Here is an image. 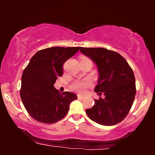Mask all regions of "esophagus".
<instances>
[{
    "label": "esophagus",
    "instance_id": "34e87169",
    "mask_svg": "<svg viewBox=\"0 0 155 155\" xmlns=\"http://www.w3.org/2000/svg\"><path fill=\"white\" fill-rule=\"evenodd\" d=\"M78 99H82L84 98V96H83V95L78 94Z\"/></svg>",
    "mask_w": 155,
    "mask_h": 155
}]
</instances>
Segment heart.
Listing matches in <instances>:
<instances>
[{
    "label": "heart",
    "mask_w": 155,
    "mask_h": 155,
    "mask_svg": "<svg viewBox=\"0 0 155 155\" xmlns=\"http://www.w3.org/2000/svg\"><path fill=\"white\" fill-rule=\"evenodd\" d=\"M90 84L91 82L90 80L84 79L82 80H78V81L74 82V83L72 84V88L78 92H82L86 88L90 87Z\"/></svg>",
    "instance_id": "obj_1"
}]
</instances>
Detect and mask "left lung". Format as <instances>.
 <instances>
[{
  "label": "left lung",
  "mask_w": 155,
  "mask_h": 155,
  "mask_svg": "<svg viewBox=\"0 0 155 155\" xmlns=\"http://www.w3.org/2000/svg\"><path fill=\"white\" fill-rule=\"evenodd\" d=\"M84 55L96 63L99 71L98 84L94 88L99 97L94 105L86 109L93 121L103 126L121 122L132 107L136 87L132 68L124 57L104 48L80 47Z\"/></svg>",
  "instance_id": "1"
}]
</instances>
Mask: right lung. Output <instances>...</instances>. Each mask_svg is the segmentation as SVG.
<instances>
[{"instance_id": "right-lung-1", "label": "right lung", "mask_w": 155, "mask_h": 155, "mask_svg": "<svg viewBox=\"0 0 155 155\" xmlns=\"http://www.w3.org/2000/svg\"><path fill=\"white\" fill-rule=\"evenodd\" d=\"M79 49L54 46L39 51L31 58L22 75L20 97L34 119L54 124L66 116L70 104L78 99L73 92L60 93L54 84L63 75V63Z\"/></svg>"}]
</instances>
